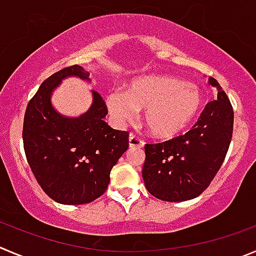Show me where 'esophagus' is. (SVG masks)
Segmentation results:
<instances>
[{
	"label": "esophagus",
	"mask_w": 256,
	"mask_h": 256,
	"mask_svg": "<svg viewBox=\"0 0 256 256\" xmlns=\"http://www.w3.org/2000/svg\"><path fill=\"white\" fill-rule=\"evenodd\" d=\"M144 146L143 140H140V138L136 137L134 134L130 136V148H142Z\"/></svg>",
	"instance_id": "34e87169"
}]
</instances>
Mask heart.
<instances>
[{
  "instance_id": "1",
  "label": "heart",
  "mask_w": 256,
  "mask_h": 256,
  "mask_svg": "<svg viewBox=\"0 0 256 256\" xmlns=\"http://www.w3.org/2000/svg\"><path fill=\"white\" fill-rule=\"evenodd\" d=\"M106 104L116 124L130 123L143 109L148 132L158 138H171L184 132L196 118L202 96L196 85L182 79L148 75L132 80L126 92H110Z\"/></svg>"
}]
</instances>
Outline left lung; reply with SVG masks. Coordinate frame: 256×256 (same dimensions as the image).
<instances>
[{"label": "left lung", "mask_w": 256, "mask_h": 256, "mask_svg": "<svg viewBox=\"0 0 256 256\" xmlns=\"http://www.w3.org/2000/svg\"><path fill=\"white\" fill-rule=\"evenodd\" d=\"M218 99L206 104L197 123L184 136L146 144L142 170L146 188L152 196L180 202L202 194L220 170L232 137L234 110L216 79Z\"/></svg>", "instance_id": "1"}]
</instances>
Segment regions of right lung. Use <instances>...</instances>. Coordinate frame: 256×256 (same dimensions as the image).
Masks as SVG:
<instances>
[{"label":"right lung","instance_id":"add662e5","mask_svg":"<svg viewBox=\"0 0 256 256\" xmlns=\"http://www.w3.org/2000/svg\"><path fill=\"white\" fill-rule=\"evenodd\" d=\"M79 65L55 72L28 102L24 119L25 154L36 181L48 197L62 205H82L98 198L110 181V171L130 146V133L113 130L103 98L92 92L93 103L79 116L60 114L51 96L66 78L90 82Z\"/></svg>","mask_w":256,"mask_h":256}]
</instances>
